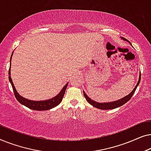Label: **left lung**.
<instances>
[{
	"instance_id": "1",
	"label": "left lung",
	"mask_w": 151,
	"mask_h": 151,
	"mask_svg": "<svg viewBox=\"0 0 151 151\" xmlns=\"http://www.w3.org/2000/svg\"><path fill=\"white\" fill-rule=\"evenodd\" d=\"M121 38L122 39V40L127 41V42H129V44L131 45V43L129 42V40H127V39L123 38V37H121ZM140 80H141V73H139V80H138V82L137 84H136L135 87L133 88V90L130 93L129 95H127V96H126L125 97H124V98L119 99L118 100H116V101H114V102H103V103H101V102H97L96 101L93 100L91 99L89 97H88L87 95L85 93V92L83 91V93H84V96L85 97L86 100L87 102L89 103L90 104H91L93 106L96 107V108H98L99 109H102V110H110V109H116L117 107H119L121 106H122L123 104H124L125 103H127L128 101H129L130 99L132 98V96H133V95L134 94V93H135L136 88H137V86L139 84V82H140Z\"/></svg>"
}]
</instances>
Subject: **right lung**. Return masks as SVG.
I'll return each mask as SVG.
<instances>
[{
	"label": "right lung",
	"instance_id": "obj_1",
	"mask_svg": "<svg viewBox=\"0 0 151 151\" xmlns=\"http://www.w3.org/2000/svg\"><path fill=\"white\" fill-rule=\"evenodd\" d=\"M13 53L14 51L12 52L11 58H10V66H9V80L10 83L12 84V88H13L16 98L17 99L18 102H19L20 104L24 105V106L27 107V108L32 109V110H36V111L49 110V109H51L58 106V105L62 102V100H63V96L65 93L66 88L67 87L68 83H69V82H67V83L63 86V88H62V90L60 91L59 93L56 96L53 97V98L51 99H49V100L34 101V100H28V99L24 98V97L20 96V95L17 92V91H16L15 86H14L13 81H12V78H11V61H12V55H13Z\"/></svg>",
	"mask_w": 151,
	"mask_h": 151
}]
</instances>
